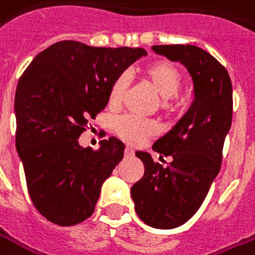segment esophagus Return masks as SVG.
Here are the masks:
<instances>
[{
    "mask_svg": "<svg viewBox=\"0 0 255 255\" xmlns=\"http://www.w3.org/2000/svg\"><path fill=\"white\" fill-rule=\"evenodd\" d=\"M132 155H134V149L127 146V148H126V156H132Z\"/></svg>",
    "mask_w": 255,
    "mask_h": 255,
    "instance_id": "obj_1",
    "label": "esophagus"
}]
</instances>
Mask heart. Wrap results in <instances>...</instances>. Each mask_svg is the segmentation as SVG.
<instances>
[{
    "label": "heart",
    "mask_w": 255,
    "mask_h": 255,
    "mask_svg": "<svg viewBox=\"0 0 255 255\" xmlns=\"http://www.w3.org/2000/svg\"><path fill=\"white\" fill-rule=\"evenodd\" d=\"M142 77L155 92L162 97V107L171 106V99L176 97L182 87V75L176 67L168 62H154L142 70ZM129 84L127 73L121 75L111 83L109 92L110 107H119L123 103ZM116 132L126 142L132 145L142 144L145 139L154 136L158 132V127L154 121L141 120L135 116H123L116 120Z\"/></svg>",
    "instance_id": "1"
}]
</instances>
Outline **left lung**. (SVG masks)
<instances>
[{
  "mask_svg": "<svg viewBox=\"0 0 255 255\" xmlns=\"http://www.w3.org/2000/svg\"><path fill=\"white\" fill-rule=\"evenodd\" d=\"M152 50L188 69L195 94L185 116L152 145L161 161L171 156V162L162 166L148 152H135L145 168L131 188L136 215L151 227L168 230L198 212L220 171L224 139L232 127L233 87L226 67L203 49L155 45Z\"/></svg>",
  "mask_w": 255,
  "mask_h": 255,
  "instance_id": "1",
  "label": "left lung"
}]
</instances>
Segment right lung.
I'll return each instance as SVG.
<instances>
[{"instance_id": "right-lung-1", "label": "right lung", "mask_w": 255, "mask_h": 255, "mask_svg": "<svg viewBox=\"0 0 255 255\" xmlns=\"http://www.w3.org/2000/svg\"><path fill=\"white\" fill-rule=\"evenodd\" d=\"M142 56V48L60 40L36 55L21 76L15 144L32 203L49 222L73 226L93 215L126 145L110 136L99 149L83 148L79 136L107 106L111 83Z\"/></svg>"}]
</instances>
